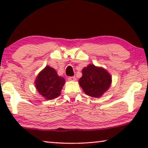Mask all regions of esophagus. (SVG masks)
<instances>
[{
  "label": "esophagus",
  "mask_w": 148,
  "mask_h": 148,
  "mask_svg": "<svg viewBox=\"0 0 148 148\" xmlns=\"http://www.w3.org/2000/svg\"><path fill=\"white\" fill-rule=\"evenodd\" d=\"M69 81H71V82H73V81H75L76 80V77H69L68 78Z\"/></svg>",
  "instance_id": "obj_1"
}]
</instances>
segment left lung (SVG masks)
Here are the masks:
<instances>
[{"mask_svg": "<svg viewBox=\"0 0 148 148\" xmlns=\"http://www.w3.org/2000/svg\"><path fill=\"white\" fill-rule=\"evenodd\" d=\"M112 83V77L102 67L93 64L82 69V77L79 84L85 94L93 98H100L108 90Z\"/></svg>", "mask_w": 148, "mask_h": 148, "instance_id": "left-lung-1", "label": "left lung"}]
</instances>
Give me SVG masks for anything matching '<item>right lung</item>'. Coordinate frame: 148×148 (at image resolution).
Segmentation results:
<instances>
[{
	"label": "right lung",
	"instance_id": "right-lung-1",
	"mask_svg": "<svg viewBox=\"0 0 148 148\" xmlns=\"http://www.w3.org/2000/svg\"><path fill=\"white\" fill-rule=\"evenodd\" d=\"M65 79L58 75L57 72L50 66H46L39 73L35 80L38 92L46 100H53L61 94Z\"/></svg>",
	"mask_w": 148,
	"mask_h": 148
}]
</instances>
